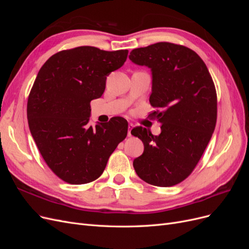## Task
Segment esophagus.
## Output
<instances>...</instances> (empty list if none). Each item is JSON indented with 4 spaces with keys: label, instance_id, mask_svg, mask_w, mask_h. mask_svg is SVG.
<instances>
[{
    "label": "esophagus",
    "instance_id": "1",
    "mask_svg": "<svg viewBox=\"0 0 249 249\" xmlns=\"http://www.w3.org/2000/svg\"><path fill=\"white\" fill-rule=\"evenodd\" d=\"M133 127H134V124H129V132H127V136H129V137H131V136H132L131 130L133 129Z\"/></svg>",
    "mask_w": 249,
    "mask_h": 249
}]
</instances>
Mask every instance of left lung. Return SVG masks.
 Returning a JSON list of instances; mask_svg holds the SVG:
<instances>
[{"mask_svg": "<svg viewBox=\"0 0 249 249\" xmlns=\"http://www.w3.org/2000/svg\"><path fill=\"white\" fill-rule=\"evenodd\" d=\"M129 58L152 70L149 103L156 110L148 116L162 124L159 136L142 126L131 131L144 145L133 166L150 185L175 186L191 175L215 130L214 82L202 59L180 44L157 42L133 50Z\"/></svg>", "mask_w": 249, "mask_h": 249, "instance_id": "obj_1", "label": "left lung"}]
</instances>
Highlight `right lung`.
Masks as SVG:
<instances>
[{"instance_id":"1","label":"right lung","mask_w":249,"mask_h":249,"mask_svg":"<svg viewBox=\"0 0 249 249\" xmlns=\"http://www.w3.org/2000/svg\"><path fill=\"white\" fill-rule=\"evenodd\" d=\"M127 50L94 47L64 50L38 71L27 104L30 132L48 166L64 182L81 185L100 178L127 134V122L113 117L89 126L90 102L99 99L110 72L125 62Z\"/></svg>"}]
</instances>
